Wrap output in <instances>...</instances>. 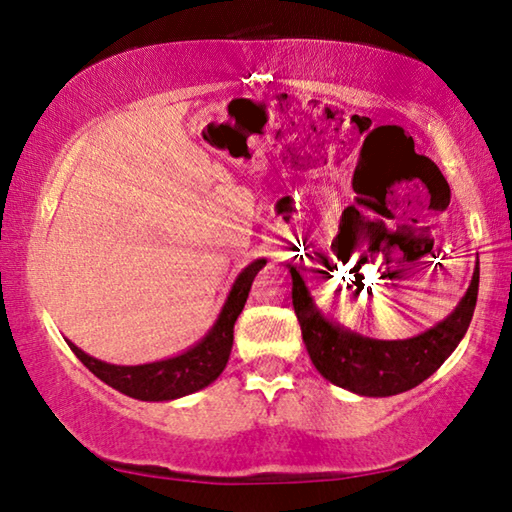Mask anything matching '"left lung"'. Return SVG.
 <instances>
[{
    "label": "left lung",
    "mask_w": 512,
    "mask_h": 512,
    "mask_svg": "<svg viewBox=\"0 0 512 512\" xmlns=\"http://www.w3.org/2000/svg\"><path fill=\"white\" fill-rule=\"evenodd\" d=\"M287 268L293 284V309L311 363L334 386L363 397H391L411 391L431 377L461 343L470 327L476 293H479V257H476L470 287L452 314L409 339L384 341L352 332L323 314L298 268L293 264H287Z\"/></svg>",
    "instance_id": "8db88e82"
}]
</instances>
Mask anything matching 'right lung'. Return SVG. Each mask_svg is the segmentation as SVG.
<instances>
[{"mask_svg":"<svg viewBox=\"0 0 512 512\" xmlns=\"http://www.w3.org/2000/svg\"><path fill=\"white\" fill-rule=\"evenodd\" d=\"M264 266L266 259L259 257L246 268H241V273L232 282L219 316H216L203 339H198L194 345H189L180 354H173V357L151 363H137V366H117V363L94 359L88 352H83L79 345H74L69 339L65 341L76 357L81 359L83 366L94 377H99L108 386L115 388V391L142 402L180 400L185 395L203 391L223 372L232 352L235 323L248 300L250 284H253L255 275Z\"/></svg>","mask_w":512,"mask_h":512,"instance_id":"right-lung-1","label":"right lung"}]
</instances>
